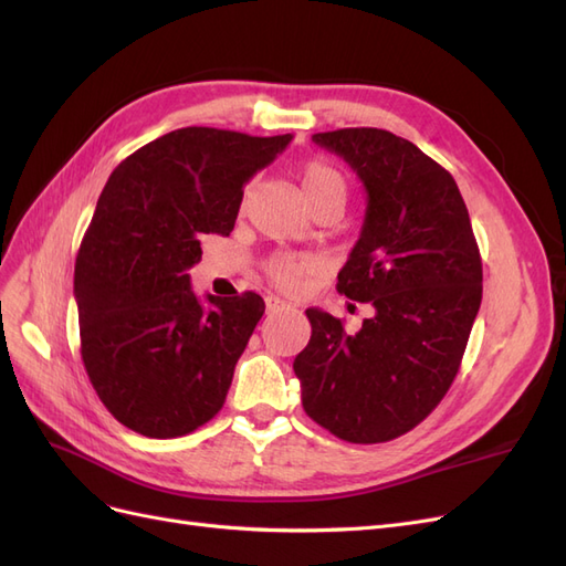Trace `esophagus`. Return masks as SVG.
<instances>
[{"label": "esophagus", "mask_w": 566, "mask_h": 566, "mask_svg": "<svg viewBox=\"0 0 566 566\" xmlns=\"http://www.w3.org/2000/svg\"><path fill=\"white\" fill-rule=\"evenodd\" d=\"M283 310H290V304L276 295H269L266 297V312L269 314H276V312H283Z\"/></svg>", "instance_id": "obj_1"}]
</instances>
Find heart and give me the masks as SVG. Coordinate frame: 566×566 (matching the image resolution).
Returning a JSON list of instances; mask_svg holds the SVG:
<instances>
[{
  "label": "heart",
  "mask_w": 566,
  "mask_h": 566,
  "mask_svg": "<svg viewBox=\"0 0 566 566\" xmlns=\"http://www.w3.org/2000/svg\"><path fill=\"white\" fill-rule=\"evenodd\" d=\"M297 179H300V188H302V196L306 202L318 200L323 196L345 198V193H347L345 181H342L337 169H333L328 163H323V160H306L300 167ZM248 198H250V188H245V200ZM312 269H314V262L310 260V256H300V254L276 256V260H271L266 266L269 276L285 290H295Z\"/></svg>",
  "instance_id": "1"
}]
</instances>
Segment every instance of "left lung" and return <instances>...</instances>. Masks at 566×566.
<instances>
[{
  "instance_id": "left-lung-1",
  "label": "left lung",
  "mask_w": 566,
  "mask_h": 566,
  "mask_svg": "<svg viewBox=\"0 0 566 566\" xmlns=\"http://www.w3.org/2000/svg\"><path fill=\"white\" fill-rule=\"evenodd\" d=\"M366 188L361 235L337 290L370 302L358 333L306 310L312 339L297 358L302 406L352 443L413 430L449 391L482 304V256L453 177L401 136L375 127L314 134Z\"/></svg>"
}]
</instances>
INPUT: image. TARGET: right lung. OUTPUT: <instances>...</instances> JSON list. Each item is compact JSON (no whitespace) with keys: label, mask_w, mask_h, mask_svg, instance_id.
Masks as SVG:
<instances>
[{"label":"right lung","mask_w":566,"mask_h":566,"mask_svg":"<svg viewBox=\"0 0 566 566\" xmlns=\"http://www.w3.org/2000/svg\"><path fill=\"white\" fill-rule=\"evenodd\" d=\"M293 134L184 127L115 167L75 262L82 361L113 418L150 439L198 430L224 406L264 314L256 293L205 295L188 269L229 235L243 186Z\"/></svg>","instance_id":"right-lung-1"}]
</instances>
